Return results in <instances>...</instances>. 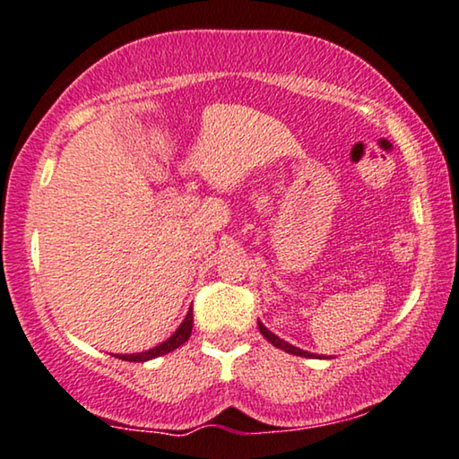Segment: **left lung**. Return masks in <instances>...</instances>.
Segmentation results:
<instances>
[{"label":"left lung","instance_id":"1","mask_svg":"<svg viewBox=\"0 0 459 459\" xmlns=\"http://www.w3.org/2000/svg\"><path fill=\"white\" fill-rule=\"evenodd\" d=\"M259 330H261V334L267 338L269 342L273 344V347H278V349H281V351H286V353H290V355H299V357H317L316 353H309V351H303V349H299V347H294V344H290V342H286L284 338H280L278 334H273L272 330H267L265 325H263L261 322H259ZM319 359H322V355H319ZM325 359V357H324Z\"/></svg>","mask_w":459,"mask_h":459}]
</instances>
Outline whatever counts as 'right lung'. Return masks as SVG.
Listing matches in <instances>:
<instances>
[{
  "label": "right lung",
  "instance_id": "obj_1",
  "mask_svg": "<svg viewBox=\"0 0 459 459\" xmlns=\"http://www.w3.org/2000/svg\"><path fill=\"white\" fill-rule=\"evenodd\" d=\"M192 325H194V317H192V309H190V311H187V316L184 317V322L179 324V328L175 330L173 334L169 336L165 342H160L159 347H152V349H148V351H142V353H129V355H127V353H125V355H118V353H117L115 357H118V359H123V361H135V363L156 359V357L171 353V351L179 349L181 344L187 342V338H190V334H192Z\"/></svg>",
  "mask_w": 459,
  "mask_h": 459
}]
</instances>
